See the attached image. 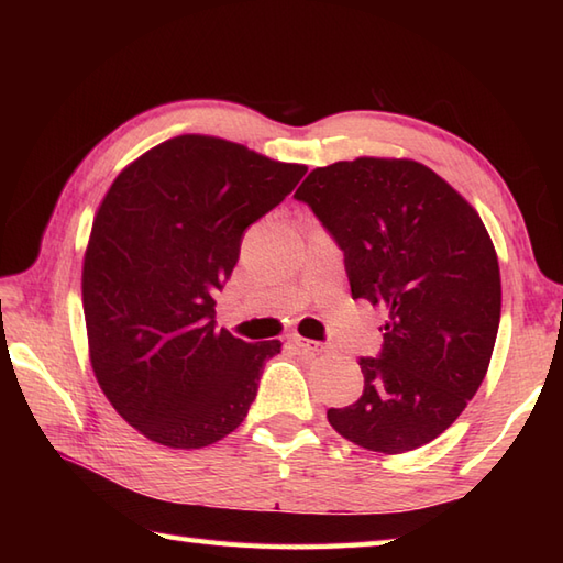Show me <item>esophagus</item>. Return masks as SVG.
Instances as JSON below:
<instances>
[{
  "label": "esophagus",
  "mask_w": 563,
  "mask_h": 563,
  "mask_svg": "<svg viewBox=\"0 0 563 563\" xmlns=\"http://www.w3.org/2000/svg\"><path fill=\"white\" fill-rule=\"evenodd\" d=\"M290 341L297 345V349L305 351V353H312V355H319V353H327V345L324 343H317V341H309V339H302L300 333H292Z\"/></svg>",
  "instance_id": "1"
}]
</instances>
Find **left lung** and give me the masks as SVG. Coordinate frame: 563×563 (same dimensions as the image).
I'll return each mask as SVG.
<instances>
[{
	"mask_svg": "<svg viewBox=\"0 0 563 563\" xmlns=\"http://www.w3.org/2000/svg\"><path fill=\"white\" fill-rule=\"evenodd\" d=\"M343 251L353 300L389 312L363 397L329 423L365 450L399 454L457 421L492 363L500 271L492 236L445 178L413 159L319 166L297 188Z\"/></svg>",
	"mask_w": 563,
	"mask_h": 563,
	"instance_id": "8db88e82",
	"label": "left lung"
}]
</instances>
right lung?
<instances>
[{"label":"right lung","mask_w":563,"mask_h":563,"mask_svg":"<svg viewBox=\"0 0 563 563\" xmlns=\"http://www.w3.org/2000/svg\"><path fill=\"white\" fill-rule=\"evenodd\" d=\"M305 174L230 140L178 135L111 184L84 254V319L99 387L145 438L198 450L246 418L280 341L214 327V292L246 227Z\"/></svg>","instance_id":"right-lung-1"}]
</instances>
